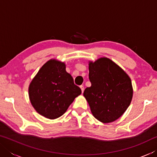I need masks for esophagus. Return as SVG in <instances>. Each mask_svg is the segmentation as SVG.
Here are the masks:
<instances>
[{"mask_svg":"<svg viewBox=\"0 0 157 157\" xmlns=\"http://www.w3.org/2000/svg\"><path fill=\"white\" fill-rule=\"evenodd\" d=\"M80 89H81V90H82V93H83L84 92V86H82V85H81L80 86Z\"/></svg>","mask_w":157,"mask_h":157,"instance_id":"obj_1","label":"esophagus"}]
</instances>
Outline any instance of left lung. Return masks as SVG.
<instances>
[{"instance_id": "obj_1", "label": "left lung", "mask_w": 157, "mask_h": 157, "mask_svg": "<svg viewBox=\"0 0 157 157\" xmlns=\"http://www.w3.org/2000/svg\"><path fill=\"white\" fill-rule=\"evenodd\" d=\"M89 80L84 96L93 115L102 123L120 118L131 103L133 89L131 79L121 68L108 58L89 63Z\"/></svg>"}]
</instances>
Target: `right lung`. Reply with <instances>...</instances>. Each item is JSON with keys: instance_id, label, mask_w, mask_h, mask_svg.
I'll return each mask as SVG.
<instances>
[{"instance_id": "add662e5", "label": "right lung", "mask_w": 157, "mask_h": 157, "mask_svg": "<svg viewBox=\"0 0 157 157\" xmlns=\"http://www.w3.org/2000/svg\"><path fill=\"white\" fill-rule=\"evenodd\" d=\"M82 91L66 71L64 63L50 60L42 66L29 86L33 107L47 118H59Z\"/></svg>"}]
</instances>
